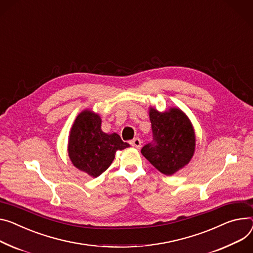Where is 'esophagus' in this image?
I'll use <instances>...</instances> for the list:
<instances>
[{
	"instance_id": "34e87169",
	"label": "esophagus",
	"mask_w": 253,
	"mask_h": 253,
	"mask_svg": "<svg viewBox=\"0 0 253 253\" xmlns=\"http://www.w3.org/2000/svg\"><path fill=\"white\" fill-rule=\"evenodd\" d=\"M130 145H131L132 147H134V148L140 149V148L142 147V141H141L139 138H135V139H133L132 141H130Z\"/></svg>"
}]
</instances>
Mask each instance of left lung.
<instances>
[{"instance_id": "8db88e82", "label": "left lung", "mask_w": 253, "mask_h": 253, "mask_svg": "<svg viewBox=\"0 0 253 253\" xmlns=\"http://www.w3.org/2000/svg\"><path fill=\"white\" fill-rule=\"evenodd\" d=\"M153 143L141 150L143 156L165 175H172L187 165L193 156L196 134L186 114L172 107L165 112L150 107Z\"/></svg>"}]
</instances>
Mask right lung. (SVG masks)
<instances>
[{"label":"right lung","mask_w":253,"mask_h":253,"mask_svg":"<svg viewBox=\"0 0 253 253\" xmlns=\"http://www.w3.org/2000/svg\"><path fill=\"white\" fill-rule=\"evenodd\" d=\"M129 147L118 133L101 129L99 114L86 109L74 122L69 135L68 152L73 165L92 177H98L114 160L116 151Z\"/></svg>","instance_id":"right-lung-1"}]
</instances>
